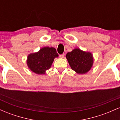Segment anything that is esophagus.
Instances as JSON below:
<instances>
[{"label":"esophagus","mask_w":120,"mask_h":120,"mask_svg":"<svg viewBox=\"0 0 120 120\" xmlns=\"http://www.w3.org/2000/svg\"><path fill=\"white\" fill-rule=\"evenodd\" d=\"M64 56H65L64 53H63V54L60 55H59V56H60V57H61V58H63V57H64Z\"/></svg>","instance_id":"obj_1"}]
</instances>
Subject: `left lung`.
Returning <instances> with one entry per match:
<instances>
[{"mask_svg": "<svg viewBox=\"0 0 120 120\" xmlns=\"http://www.w3.org/2000/svg\"><path fill=\"white\" fill-rule=\"evenodd\" d=\"M66 58L71 68L78 74H85L90 70L93 64V55L79 49L68 52Z\"/></svg>", "mask_w": 120, "mask_h": 120, "instance_id": "8db88e82", "label": "left lung"}]
</instances>
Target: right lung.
I'll use <instances>...</instances> for the list:
<instances>
[{"instance_id":"right-lung-1","label":"right lung","mask_w":120,"mask_h":120,"mask_svg":"<svg viewBox=\"0 0 120 120\" xmlns=\"http://www.w3.org/2000/svg\"><path fill=\"white\" fill-rule=\"evenodd\" d=\"M58 56L55 49L46 47L38 52L29 55L27 65L29 68L36 74H45V71L51 68L54 59Z\"/></svg>"}]
</instances>
